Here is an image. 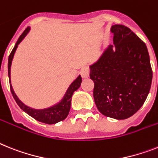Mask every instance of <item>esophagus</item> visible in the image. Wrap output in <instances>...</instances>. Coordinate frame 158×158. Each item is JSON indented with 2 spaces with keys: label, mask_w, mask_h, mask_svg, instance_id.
I'll return each instance as SVG.
<instances>
[{
  "label": "esophagus",
  "mask_w": 158,
  "mask_h": 158,
  "mask_svg": "<svg viewBox=\"0 0 158 158\" xmlns=\"http://www.w3.org/2000/svg\"><path fill=\"white\" fill-rule=\"evenodd\" d=\"M89 73H90V70L87 67H83V68L81 69V71H80L81 76L83 77V79H86V78H87V77L89 76Z\"/></svg>",
  "instance_id": "34e87169"
}]
</instances>
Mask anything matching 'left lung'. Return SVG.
<instances>
[{"mask_svg": "<svg viewBox=\"0 0 158 158\" xmlns=\"http://www.w3.org/2000/svg\"><path fill=\"white\" fill-rule=\"evenodd\" d=\"M110 45L90 66L95 105L103 115L124 120L144 104L153 79L148 49L143 41L123 25L111 27Z\"/></svg>", "mask_w": 158, "mask_h": 158, "instance_id": "8db88e82", "label": "left lung"}]
</instances>
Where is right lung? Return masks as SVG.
Listing matches in <instances>:
<instances>
[{
    "label": "right lung",
    "instance_id": "right-lung-1",
    "mask_svg": "<svg viewBox=\"0 0 158 158\" xmlns=\"http://www.w3.org/2000/svg\"><path fill=\"white\" fill-rule=\"evenodd\" d=\"M30 27H27L26 30H24L22 35L18 38V42H16L15 46H14V49L12 50L11 54H9V61H8V74H9V83H10V90H11L12 95L14 96L15 101L17 102V104L28 115H30L31 117H33L34 119L38 120V121L42 122V123H45V124H56L58 122L65 120L67 118V116H68L70 109H71V97H72L73 93L79 89V87L81 85L82 78L80 75L77 77L76 79L71 83V85L69 86L67 91H66V93H65L64 96L63 97V99H61V101H59V103H57L54 105L51 106V107L43 108V109H35V108H32L30 107H28L27 105L23 104L20 100L19 98L17 96V95L14 92V89H13V87L11 85V80H10L11 79H10V71H11L12 61H13V59H14L16 50L18 48L20 42L23 40L24 38L30 32Z\"/></svg>",
    "mask_w": 158,
    "mask_h": 158
}]
</instances>
